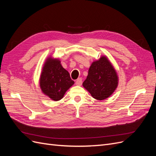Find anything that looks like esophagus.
<instances>
[{"label":"esophagus","mask_w":156,"mask_h":156,"mask_svg":"<svg viewBox=\"0 0 156 156\" xmlns=\"http://www.w3.org/2000/svg\"><path fill=\"white\" fill-rule=\"evenodd\" d=\"M75 84H77V85H79V86H81L82 84V79L81 78H78L76 81H75Z\"/></svg>","instance_id":"1"}]
</instances>
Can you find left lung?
<instances>
[{
  "label": "left lung",
  "instance_id": "1",
  "mask_svg": "<svg viewBox=\"0 0 156 156\" xmlns=\"http://www.w3.org/2000/svg\"><path fill=\"white\" fill-rule=\"evenodd\" d=\"M118 85V76L111 62L105 56L94 62L88 70L83 86L98 100L109 97Z\"/></svg>",
  "mask_w": 156,
  "mask_h": 156
}]
</instances>
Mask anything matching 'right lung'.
Masks as SVG:
<instances>
[{
    "label": "right lung",
    "mask_w": 156,
    "mask_h": 156,
    "mask_svg": "<svg viewBox=\"0 0 156 156\" xmlns=\"http://www.w3.org/2000/svg\"><path fill=\"white\" fill-rule=\"evenodd\" d=\"M40 82L41 90L54 101L61 100L74 84L68 71L61 66L60 61L51 58L44 65Z\"/></svg>",
    "instance_id": "add662e5"
}]
</instances>
